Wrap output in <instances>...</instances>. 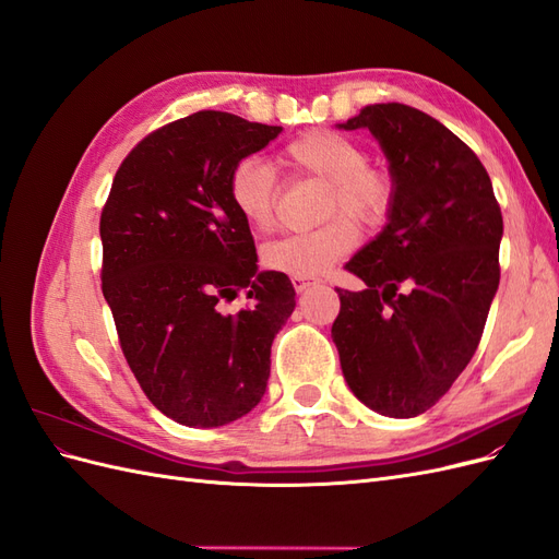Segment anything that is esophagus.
<instances>
[{"mask_svg":"<svg viewBox=\"0 0 559 559\" xmlns=\"http://www.w3.org/2000/svg\"><path fill=\"white\" fill-rule=\"evenodd\" d=\"M292 284H294V289H296L298 294H302V292H308L310 286H314L317 282H314V280H308V277H292Z\"/></svg>","mask_w":559,"mask_h":559,"instance_id":"1","label":"esophagus"}]
</instances>
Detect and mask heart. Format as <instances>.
<instances>
[{"mask_svg": "<svg viewBox=\"0 0 559 559\" xmlns=\"http://www.w3.org/2000/svg\"><path fill=\"white\" fill-rule=\"evenodd\" d=\"M282 158L302 175L329 181L326 216L347 211L359 222L376 224L386 214L394 193L392 181L384 173L368 167L366 148L345 134L333 130L302 132L286 144ZM228 200L249 228L265 230L273 226L277 200L273 167L259 156L235 163L228 175ZM346 215L333 217L319 228L289 233L267 242L263 263L292 277L324 275L359 242V230Z\"/></svg>", "mask_w": 559, "mask_h": 559, "instance_id": "b5f03b06", "label": "heart"}]
</instances>
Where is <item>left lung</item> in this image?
Returning <instances> with one entry per match:
<instances>
[{
    "label": "left lung",
    "instance_id": "obj_1",
    "mask_svg": "<svg viewBox=\"0 0 559 559\" xmlns=\"http://www.w3.org/2000/svg\"><path fill=\"white\" fill-rule=\"evenodd\" d=\"M337 128L373 134L394 193L384 228L345 265L364 289H335L331 337L354 396L417 417L478 349L499 289L501 210L478 156L429 114L370 105Z\"/></svg>",
    "mask_w": 559,
    "mask_h": 559
}]
</instances>
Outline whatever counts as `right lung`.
<instances>
[{"instance_id": "add662e5", "label": "right lung", "mask_w": 559, "mask_h": 559, "mask_svg": "<svg viewBox=\"0 0 559 559\" xmlns=\"http://www.w3.org/2000/svg\"><path fill=\"white\" fill-rule=\"evenodd\" d=\"M280 132L226 111L179 118L130 151L99 218L103 294L128 366L183 427H224L257 408L270 347L296 308L292 280L259 270L228 200L230 167ZM240 290L252 302L226 313Z\"/></svg>"}]
</instances>
